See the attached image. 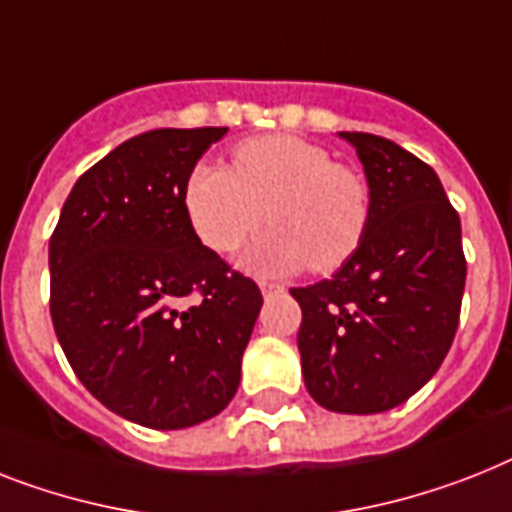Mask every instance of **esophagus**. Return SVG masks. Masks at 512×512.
<instances>
[{
  "instance_id": "34e87169",
  "label": "esophagus",
  "mask_w": 512,
  "mask_h": 512,
  "mask_svg": "<svg viewBox=\"0 0 512 512\" xmlns=\"http://www.w3.org/2000/svg\"><path fill=\"white\" fill-rule=\"evenodd\" d=\"M260 289H263V294H273V292H281L284 286L273 284V281H260Z\"/></svg>"
}]
</instances>
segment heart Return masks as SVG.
Returning a JSON list of instances; mask_svg holds the SVG:
<instances>
[{"label": "heart", "instance_id": "b5f03b06", "mask_svg": "<svg viewBox=\"0 0 512 512\" xmlns=\"http://www.w3.org/2000/svg\"><path fill=\"white\" fill-rule=\"evenodd\" d=\"M191 228L215 252H234L268 220L270 231L244 249L260 273L310 268L331 273L363 247L373 218L371 181L352 162L331 160L315 141L268 134L242 141L231 170L191 168L184 184Z\"/></svg>", "mask_w": 512, "mask_h": 512}]
</instances>
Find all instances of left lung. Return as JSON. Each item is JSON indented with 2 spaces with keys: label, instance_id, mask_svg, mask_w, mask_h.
<instances>
[{
  "label": "left lung",
  "instance_id": "left-lung-1",
  "mask_svg": "<svg viewBox=\"0 0 512 512\" xmlns=\"http://www.w3.org/2000/svg\"><path fill=\"white\" fill-rule=\"evenodd\" d=\"M373 191L363 247L313 286L297 347L310 397L334 413H384L447 357L465 289L460 215L431 165L384 136L342 131Z\"/></svg>",
  "mask_w": 512,
  "mask_h": 512
}]
</instances>
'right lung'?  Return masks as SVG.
Here are the masks:
<instances>
[{
	"label": "right lung",
	"instance_id": "right-lung-1",
	"mask_svg": "<svg viewBox=\"0 0 512 512\" xmlns=\"http://www.w3.org/2000/svg\"><path fill=\"white\" fill-rule=\"evenodd\" d=\"M226 131L123 141L78 178L49 239V313L70 368L147 429H186L234 400L263 307L184 207L186 176Z\"/></svg>",
	"mask_w": 512,
	"mask_h": 512
}]
</instances>
